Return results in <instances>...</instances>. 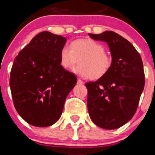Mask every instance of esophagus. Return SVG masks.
<instances>
[{
    "mask_svg": "<svg viewBox=\"0 0 155 155\" xmlns=\"http://www.w3.org/2000/svg\"><path fill=\"white\" fill-rule=\"evenodd\" d=\"M78 84H84V82L82 81L81 80L80 78H78Z\"/></svg>",
    "mask_w": 155,
    "mask_h": 155,
    "instance_id": "34e87169",
    "label": "esophagus"
}]
</instances>
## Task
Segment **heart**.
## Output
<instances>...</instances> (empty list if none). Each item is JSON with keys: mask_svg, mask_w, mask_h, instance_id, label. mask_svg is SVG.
I'll return each mask as SVG.
<instances>
[{"mask_svg": "<svg viewBox=\"0 0 155 155\" xmlns=\"http://www.w3.org/2000/svg\"><path fill=\"white\" fill-rule=\"evenodd\" d=\"M60 64L70 70L79 61L74 72L82 78L99 79L108 73L112 65V58L101 43L91 39H78L71 42L70 47L61 48L59 56Z\"/></svg>", "mask_w": 155, "mask_h": 155, "instance_id": "b5f03b06", "label": "heart"}]
</instances>
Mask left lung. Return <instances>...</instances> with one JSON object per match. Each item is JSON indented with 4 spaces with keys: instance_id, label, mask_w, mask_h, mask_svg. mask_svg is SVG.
Segmentation results:
<instances>
[{
    "instance_id": "8db88e82",
    "label": "left lung",
    "mask_w": 155,
    "mask_h": 155,
    "mask_svg": "<svg viewBox=\"0 0 155 155\" xmlns=\"http://www.w3.org/2000/svg\"><path fill=\"white\" fill-rule=\"evenodd\" d=\"M88 35L106 42L112 56L108 73L85 84L90 118L101 128H120L134 116L144 87L141 57L130 42L114 31Z\"/></svg>"
}]
</instances>
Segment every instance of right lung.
I'll use <instances>...</instances> for the list:
<instances>
[{"mask_svg":"<svg viewBox=\"0 0 155 155\" xmlns=\"http://www.w3.org/2000/svg\"><path fill=\"white\" fill-rule=\"evenodd\" d=\"M66 42V37L42 31L14 61L10 76L14 105L31 125L45 127L55 124L76 84L75 75L60 64V52Z\"/></svg>","mask_w":155,"mask_h":155,"instance_id":"obj_1","label":"right lung"}]
</instances>
